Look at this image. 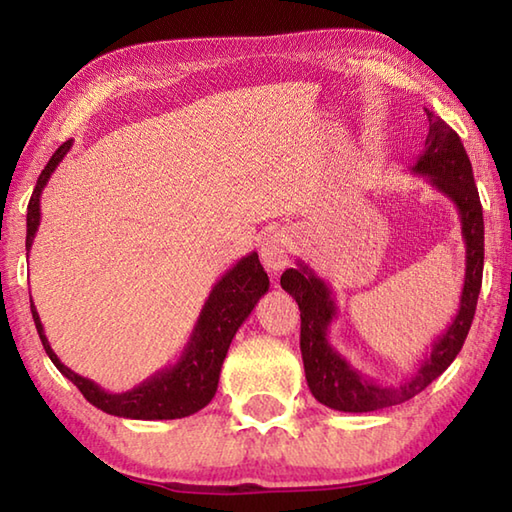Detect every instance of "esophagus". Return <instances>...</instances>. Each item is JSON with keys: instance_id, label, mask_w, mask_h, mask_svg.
Returning <instances> with one entry per match:
<instances>
[{"instance_id": "1", "label": "esophagus", "mask_w": 512, "mask_h": 512, "mask_svg": "<svg viewBox=\"0 0 512 512\" xmlns=\"http://www.w3.org/2000/svg\"><path fill=\"white\" fill-rule=\"evenodd\" d=\"M293 253V235L289 230H275L271 235H266L262 241V262L268 271H282L284 266H289Z\"/></svg>"}]
</instances>
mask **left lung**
<instances>
[{
	"label": "left lung",
	"instance_id": "left-lung-1",
	"mask_svg": "<svg viewBox=\"0 0 512 512\" xmlns=\"http://www.w3.org/2000/svg\"><path fill=\"white\" fill-rule=\"evenodd\" d=\"M427 119V142H424V151L411 171L427 180L436 192L447 196L461 214L465 280L452 325L436 336L418 368L395 386L379 384V381L366 377L329 343V325L339 316V307H336L329 284L320 280L302 259L298 268H287L280 277L282 289L293 296L300 307V352L309 391L320 404L334 411L368 413L411 400L433 379L443 375L449 363L456 359V354L461 352L465 336L470 332L483 277V210L474 185L472 164L461 137L429 110Z\"/></svg>",
	"mask_w": 512,
	"mask_h": 512
}]
</instances>
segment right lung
<instances>
[{"mask_svg":"<svg viewBox=\"0 0 512 512\" xmlns=\"http://www.w3.org/2000/svg\"><path fill=\"white\" fill-rule=\"evenodd\" d=\"M72 149V140L63 142L51 155L47 167L42 169L36 189H33L31 201L27 207V257L33 239H36L38 225H40V196L42 189L47 187L51 173ZM268 291V275L259 264V257L253 250L246 257L230 268L228 273L221 275V280L214 284L210 296H207L205 305L201 309L196 325L189 334V341L185 350L180 352L176 363L162 368L144 379L142 384L126 393H108L103 391L99 384L92 379L76 375L69 370L58 354L51 350V345L45 336V327L40 323V314L33 307L31 300V314L33 323L40 334V341L45 345V352L54 366L63 372V375L79 388L85 400L92 406H97L103 413L117 415V418H131V420H176L187 418L203 406L212 402L219 386V375L225 354L232 339H235L237 329L244 325V320L255 309L259 298Z\"/></svg>","mask_w":512,"mask_h":512,"instance_id":"1","label":"right lung"}]
</instances>
